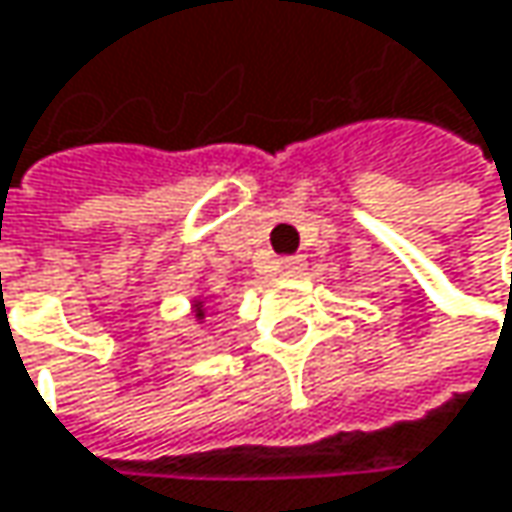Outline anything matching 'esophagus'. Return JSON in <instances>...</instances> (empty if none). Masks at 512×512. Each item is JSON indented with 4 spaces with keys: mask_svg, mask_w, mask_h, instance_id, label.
Masks as SVG:
<instances>
[{
    "mask_svg": "<svg viewBox=\"0 0 512 512\" xmlns=\"http://www.w3.org/2000/svg\"><path fill=\"white\" fill-rule=\"evenodd\" d=\"M302 269H305V260L302 257H284V260H278V275H284V278H296V275H302Z\"/></svg>",
    "mask_w": 512,
    "mask_h": 512,
    "instance_id": "34e87169",
    "label": "esophagus"
}]
</instances>
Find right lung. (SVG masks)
Returning a JSON list of instances; mask_svg holds the SVG:
<instances>
[{"label":"right lung","instance_id":"add662e5","mask_svg":"<svg viewBox=\"0 0 512 512\" xmlns=\"http://www.w3.org/2000/svg\"><path fill=\"white\" fill-rule=\"evenodd\" d=\"M204 302H207L204 296H195V299H192V317H195L198 323L207 320V305H204Z\"/></svg>","mask_w":512,"mask_h":512}]
</instances>
